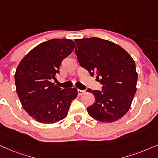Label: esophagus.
Returning <instances> with one entry per match:
<instances>
[{
	"instance_id": "1",
	"label": "esophagus",
	"mask_w": 158,
	"mask_h": 158,
	"mask_svg": "<svg viewBox=\"0 0 158 158\" xmlns=\"http://www.w3.org/2000/svg\"><path fill=\"white\" fill-rule=\"evenodd\" d=\"M77 93H78V95H82L83 93H85V90H82V89H77Z\"/></svg>"
}]
</instances>
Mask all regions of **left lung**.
<instances>
[{"mask_svg":"<svg viewBox=\"0 0 158 158\" xmlns=\"http://www.w3.org/2000/svg\"><path fill=\"white\" fill-rule=\"evenodd\" d=\"M79 64L91 76L96 75L101 90L87 89L95 103L87 108L89 115L102 123H111L127 112L136 92L138 73L131 55L119 45L93 37L75 39Z\"/></svg>","mask_w":158,"mask_h":158,"instance_id":"obj_1","label":"left lung"}]
</instances>
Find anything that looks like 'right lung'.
I'll list each match as a JSON object with an SVG mask.
<instances>
[{
  "instance_id": "obj_1",
  "label": "right lung",
  "mask_w": 158,
  "mask_h": 158,
  "mask_svg": "<svg viewBox=\"0 0 158 158\" xmlns=\"http://www.w3.org/2000/svg\"><path fill=\"white\" fill-rule=\"evenodd\" d=\"M75 43L70 39L49 40L40 44L22 60L15 75L17 93L24 109L41 123H55L66 117L77 89H62L57 80L60 66L72 52Z\"/></svg>"
}]
</instances>
